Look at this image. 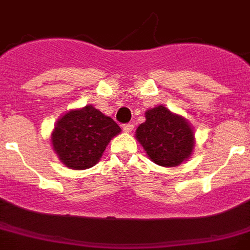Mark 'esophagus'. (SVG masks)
I'll return each instance as SVG.
<instances>
[{
    "label": "esophagus",
    "instance_id": "obj_1",
    "mask_svg": "<svg viewBox=\"0 0 250 250\" xmlns=\"http://www.w3.org/2000/svg\"><path fill=\"white\" fill-rule=\"evenodd\" d=\"M134 125H132V123H127V125H123V131L125 132V133H131L132 131H133Z\"/></svg>",
    "mask_w": 250,
    "mask_h": 250
}]
</instances>
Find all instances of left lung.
<instances>
[{"label":"left lung","mask_w":250,"mask_h":250,"mask_svg":"<svg viewBox=\"0 0 250 250\" xmlns=\"http://www.w3.org/2000/svg\"><path fill=\"white\" fill-rule=\"evenodd\" d=\"M146 121L136 129V140L158 166L176 167L188 161L195 147V132L185 117L165 105L146 110Z\"/></svg>","instance_id":"left-lung-1"}]
</instances>
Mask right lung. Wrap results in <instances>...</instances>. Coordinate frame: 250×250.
<instances>
[{"label": "right lung", "instance_id": "obj_1", "mask_svg": "<svg viewBox=\"0 0 250 250\" xmlns=\"http://www.w3.org/2000/svg\"><path fill=\"white\" fill-rule=\"evenodd\" d=\"M121 128L94 105L70 109L55 123L51 146L64 166L86 170L98 164L108 143Z\"/></svg>", "mask_w": 250, "mask_h": 250}]
</instances>
